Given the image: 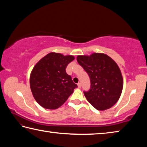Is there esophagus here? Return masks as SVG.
I'll use <instances>...</instances> for the list:
<instances>
[{
    "mask_svg": "<svg viewBox=\"0 0 147 147\" xmlns=\"http://www.w3.org/2000/svg\"><path fill=\"white\" fill-rule=\"evenodd\" d=\"M78 88H81V84L80 83H79L78 84Z\"/></svg>",
    "mask_w": 147,
    "mask_h": 147,
    "instance_id": "obj_1",
    "label": "esophagus"
}]
</instances>
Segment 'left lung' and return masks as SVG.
Returning a JSON list of instances; mask_svg holds the SVG:
<instances>
[{
  "mask_svg": "<svg viewBox=\"0 0 147 147\" xmlns=\"http://www.w3.org/2000/svg\"><path fill=\"white\" fill-rule=\"evenodd\" d=\"M77 61L90 79V89L84 92L87 101L98 110L114 106L119 100L123 87L121 71L117 63L102 53L78 55Z\"/></svg>",
  "mask_w": 147,
  "mask_h": 147,
  "instance_id": "left-lung-1",
  "label": "left lung"
}]
</instances>
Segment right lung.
<instances>
[{
  "mask_svg": "<svg viewBox=\"0 0 147 147\" xmlns=\"http://www.w3.org/2000/svg\"><path fill=\"white\" fill-rule=\"evenodd\" d=\"M73 55L49 53L33 67L30 77L33 96L44 109L55 110L63 105L78 87L66 72Z\"/></svg>",
  "mask_w": 147,
  "mask_h": 147,
  "instance_id": "1",
  "label": "right lung"
}]
</instances>
